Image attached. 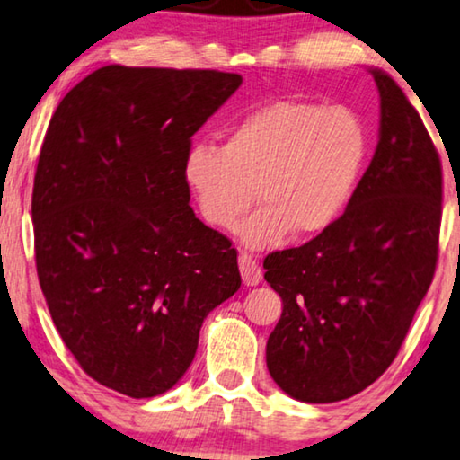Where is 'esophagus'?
Masks as SVG:
<instances>
[{
	"label": "esophagus",
	"mask_w": 460,
	"mask_h": 460,
	"mask_svg": "<svg viewBox=\"0 0 460 460\" xmlns=\"http://www.w3.org/2000/svg\"><path fill=\"white\" fill-rule=\"evenodd\" d=\"M238 268H241V276H243V282L247 287H255L261 282V268L257 260L251 253H241L238 255Z\"/></svg>",
	"instance_id": "obj_1"
}]
</instances>
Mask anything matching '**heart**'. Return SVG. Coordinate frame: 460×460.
<instances>
[{
	"label": "heart",
	"mask_w": 460,
	"mask_h": 460,
	"mask_svg": "<svg viewBox=\"0 0 460 460\" xmlns=\"http://www.w3.org/2000/svg\"><path fill=\"white\" fill-rule=\"evenodd\" d=\"M367 156L368 129L354 109L279 100L236 119L222 146L190 144L181 173L200 216L219 230H234L255 194L260 209L241 236L263 249L331 228L348 209Z\"/></svg>",
	"instance_id": "heart-1"
}]
</instances>
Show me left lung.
I'll return each instance as SVG.
<instances>
[{"label":"left lung","mask_w":460,"mask_h":460,"mask_svg":"<svg viewBox=\"0 0 460 460\" xmlns=\"http://www.w3.org/2000/svg\"><path fill=\"white\" fill-rule=\"evenodd\" d=\"M379 144L331 228L263 260L282 316L266 362L282 392L326 404L360 394L389 368L438 263L442 163L398 84L370 68Z\"/></svg>","instance_id":"obj_1"}]
</instances>
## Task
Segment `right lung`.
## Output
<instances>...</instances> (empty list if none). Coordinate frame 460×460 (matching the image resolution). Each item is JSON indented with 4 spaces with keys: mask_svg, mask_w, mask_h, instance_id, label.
<instances>
[{
    "mask_svg": "<svg viewBox=\"0 0 460 460\" xmlns=\"http://www.w3.org/2000/svg\"><path fill=\"white\" fill-rule=\"evenodd\" d=\"M243 84L236 73L109 65L48 125L33 184L35 263L79 367L155 398L194 360L213 307L241 288L236 249L190 207V137Z\"/></svg>",
    "mask_w": 460,
    "mask_h": 460,
    "instance_id": "add662e5",
    "label": "right lung"
}]
</instances>
